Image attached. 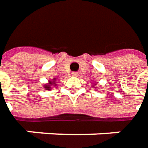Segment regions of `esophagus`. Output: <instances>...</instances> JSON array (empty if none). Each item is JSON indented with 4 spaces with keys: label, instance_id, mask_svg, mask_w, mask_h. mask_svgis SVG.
Returning <instances> with one entry per match:
<instances>
[{
    "label": "esophagus",
    "instance_id": "1",
    "mask_svg": "<svg viewBox=\"0 0 148 148\" xmlns=\"http://www.w3.org/2000/svg\"><path fill=\"white\" fill-rule=\"evenodd\" d=\"M71 76H72V77H77L78 75H77V72H72V73H71Z\"/></svg>",
    "mask_w": 148,
    "mask_h": 148
}]
</instances>
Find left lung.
<instances>
[{
    "label": "left lung",
    "mask_w": 148,
    "mask_h": 148,
    "mask_svg": "<svg viewBox=\"0 0 148 148\" xmlns=\"http://www.w3.org/2000/svg\"><path fill=\"white\" fill-rule=\"evenodd\" d=\"M97 83H98V82H96V83L95 82V83H93V85H92L91 86H92V87H94V88H97V87H96V86H95V85H96Z\"/></svg>",
    "instance_id": "1"
}]
</instances>
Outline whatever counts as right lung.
I'll return each mask as SVG.
<instances>
[{"mask_svg": "<svg viewBox=\"0 0 148 148\" xmlns=\"http://www.w3.org/2000/svg\"><path fill=\"white\" fill-rule=\"evenodd\" d=\"M56 78H53V79H52V80H49V82L46 83L45 85H43V88L45 89V90H52V89L53 88V86H57L56 85Z\"/></svg>", "mask_w": 148, "mask_h": 148, "instance_id": "1", "label": "right lung"}]
</instances>
